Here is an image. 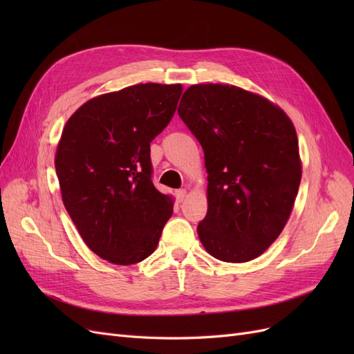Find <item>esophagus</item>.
<instances>
[{"label": "esophagus", "mask_w": 354, "mask_h": 354, "mask_svg": "<svg viewBox=\"0 0 354 354\" xmlns=\"http://www.w3.org/2000/svg\"><path fill=\"white\" fill-rule=\"evenodd\" d=\"M186 195H187V192H186L185 189L177 190V192H176V198H177V202H183V201H185V198H186Z\"/></svg>", "instance_id": "esophagus-1"}]
</instances>
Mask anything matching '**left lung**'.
Listing matches in <instances>:
<instances>
[{"instance_id": "1", "label": "left lung", "mask_w": 354, "mask_h": 354, "mask_svg": "<svg viewBox=\"0 0 354 354\" xmlns=\"http://www.w3.org/2000/svg\"><path fill=\"white\" fill-rule=\"evenodd\" d=\"M178 115L205 158L203 248L226 263L257 259L283 230L301 181L292 121L263 95L229 84L190 85Z\"/></svg>"}]
</instances>
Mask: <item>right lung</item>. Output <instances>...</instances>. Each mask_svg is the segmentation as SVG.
I'll return each instance as SVG.
<instances>
[{"label":"right lung","mask_w":354,"mask_h":354,"mask_svg":"<svg viewBox=\"0 0 354 354\" xmlns=\"http://www.w3.org/2000/svg\"><path fill=\"white\" fill-rule=\"evenodd\" d=\"M181 84H137L85 102L62 131L55 167L62 199L100 259H147L173 216L174 198L152 183L151 142L173 118Z\"/></svg>","instance_id":"1"}]
</instances>
